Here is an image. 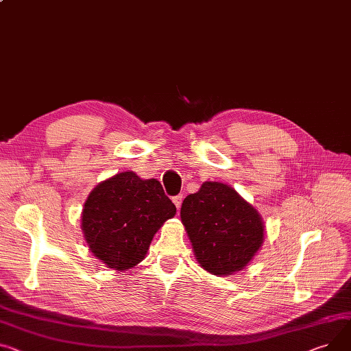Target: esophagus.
I'll list each match as a JSON object with an SVG mask.
<instances>
[{"instance_id":"1","label":"esophagus","mask_w":351,"mask_h":351,"mask_svg":"<svg viewBox=\"0 0 351 351\" xmlns=\"http://www.w3.org/2000/svg\"><path fill=\"white\" fill-rule=\"evenodd\" d=\"M172 200H173V203H175L176 208L179 210V208H180V206H182V202H183V196H182V195H178V196H175Z\"/></svg>"}]
</instances>
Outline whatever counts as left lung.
I'll list each match as a JSON object with an SVG mask.
<instances>
[{"label":"left lung","mask_w":351,"mask_h":351,"mask_svg":"<svg viewBox=\"0 0 351 351\" xmlns=\"http://www.w3.org/2000/svg\"><path fill=\"white\" fill-rule=\"evenodd\" d=\"M180 219L196 260L213 275L243 269L263 244L260 215L224 183L206 182L197 193L186 196Z\"/></svg>","instance_id":"8db88e82"}]
</instances>
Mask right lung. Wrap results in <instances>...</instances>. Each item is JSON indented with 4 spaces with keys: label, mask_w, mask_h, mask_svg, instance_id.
I'll use <instances>...</instances> for the list:
<instances>
[{
    "label": "right lung",
    "mask_w": 351,
    "mask_h": 351,
    "mask_svg": "<svg viewBox=\"0 0 351 351\" xmlns=\"http://www.w3.org/2000/svg\"><path fill=\"white\" fill-rule=\"evenodd\" d=\"M176 207L156 179L123 172L90 193L82 215L88 248L107 267L125 271L141 263L158 228Z\"/></svg>",
    "instance_id": "1"
}]
</instances>
